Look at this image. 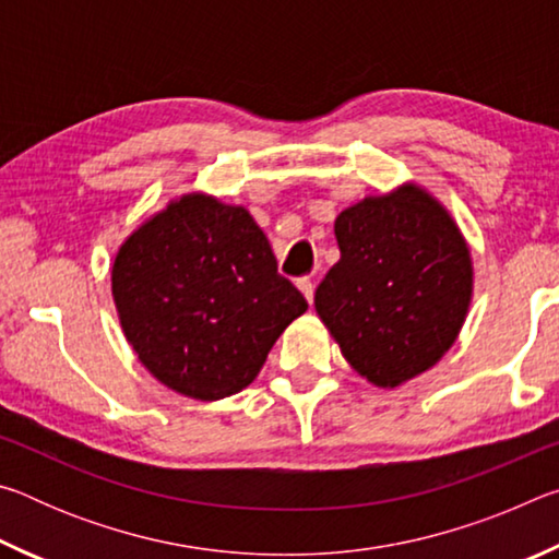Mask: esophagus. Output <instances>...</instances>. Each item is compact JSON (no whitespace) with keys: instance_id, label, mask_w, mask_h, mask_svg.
Here are the masks:
<instances>
[{"instance_id":"34e87169","label":"esophagus","mask_w":559,"mask_h":559,"mask_svg":"<svg viewBox=\"0 0 559 559\" xmlns=\"http://www.w3.org/2000/svg\"><path fill=\"white\" fill-rule=\"evenodd\" d=\"M298 288H300L302 296H306L308 302H313V293H316L313 281H310V278H300V281H298Z\"/></svg>"}]
</instances>
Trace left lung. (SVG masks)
Returning a JSON list of instances; mask_svg holds the SVG:
<instances>
[{
	"mask_svg": "<svg viewBox=\"0 0 559 559\" xmlns=\"http://www.w3.org/2000/svg\"><path fill=\"white\" fill-rule=\"evenodd\" d=\"M340 261L316 310L349 367L394 390L449 353L468 316L473 259L459 224L416 182L370 194L335 219Z\"/></svg>",
	"mask_w": 559,
	"mask_h": 559,
	"instance_id": "left-lung-1",
	"label": "left lung"
}]
</instances>
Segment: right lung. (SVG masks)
I'll use <instances>...</instances> for the list:
<instances>
[{"instance_id": "right-lung-1", "label": "right lung", "mask_w": 559, "mask_h": 559, "mask_svg": "<svg viewBox=\"0 0 559 559\" xmlns=\"http://www.w3.org/2000/svg\"><path fill=\"white\" fill-rule=\"evenodd\" d=\"M110 290L145 370L200 402L246 390L308 310L249 210L204 192L169 200L120 243Z\"/></svg>"}]
</instances>
